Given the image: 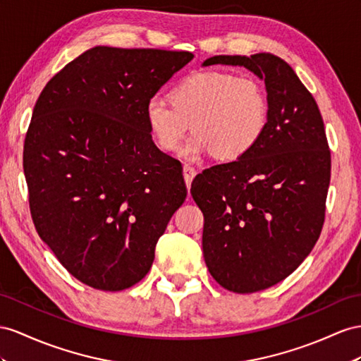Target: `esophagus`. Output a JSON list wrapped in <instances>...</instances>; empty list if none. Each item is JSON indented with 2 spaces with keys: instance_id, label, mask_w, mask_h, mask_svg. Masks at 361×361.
Wrapping results in <instances>:
<instances>
[{
  "instance_id": "esophagus-1",
  "label": "esophagus",
  "mask_w": 361,
  "mask_h": 361,
  "mask_svg": "<svg viewBox=\"0 0 361 361\" xmlns=\"http://www.w3.org/2000/svg\"><path fill=\"white\" fill-rule=\"evenodd\" d=\"M183 175H184V180H186V186H188V189H189L193 177H195V175H197V171H195V168H193V166L184 164V166H183Z\"/></svg>"
}]
</instances>
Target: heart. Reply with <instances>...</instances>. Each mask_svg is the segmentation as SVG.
Here are the masks:
<instances>
[{"label":"heart","mask_w":361,"mask_h":361,"mask_svg":"<svg viewBox=\"0 0 361 361\" xmlns=\"http://www.w3.org/2000/svg\"><path fill=\"white\" fill-rule=\"evenodd\" d=\"M147 128L164 152H172L190 129L195 131L181 155L195 160L215 152L233 161L259 145L270 122L265 87L252 76L228 71H200L180 80L171 100L151 97L145 108Z\"/></svg>","instance_id":"heart-1"}]
</instances>
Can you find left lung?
Here are the masks:
<instances>
[{"label":"left lung","instance_id":"8db88e82","mask_svg":"<svg viewBox=\"0 0 361 361\" xmlns=\"http://www.w3.org/2000/svg\"><path fill=\"white\" fill-rule=\"evenodd\" d=\"M265 82L270 122L255 149L198 173L190 193L204 215L202 253L214 279L256 293L288 277L320 236L331 152L319 106L294 70L271 53L209 58Z\"/></svg>","mask_w":361,"mask_h":361}]
</instances>
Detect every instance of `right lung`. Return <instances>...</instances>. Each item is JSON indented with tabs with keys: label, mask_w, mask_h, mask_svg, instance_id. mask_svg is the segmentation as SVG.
Instances as JSON below:
<instances>
[{
	"label": "right lung",
	"mask_w": 361,
	"mask_h": 361,
	"mask_svg": "<svg viewBox=\"0 0 361 361\" xmlns=\"http://www.w3.org/2000/svg\"><path fill=\"white\" fill-rule=\"evenodd\" d=\"M189 51L99 47L36 100L24 173L36 232L78 281L120 291L149 271L188 195L178 160L152 142L145 108Z\"/></svg>",
	"instance_id": "right-lung-1"
}]
</instances>
